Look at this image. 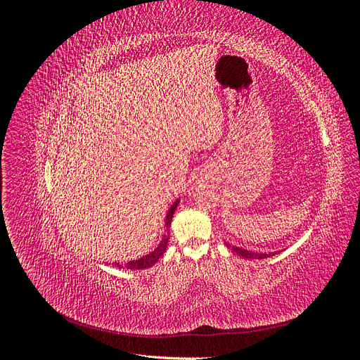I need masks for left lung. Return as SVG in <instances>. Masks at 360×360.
<instances>
[{"mask_svg": "<svg viewBox=\"0 0 360 360\" xmlns=\"http://www.w3.org/2000/svg\"><path fill=\"white\" fill-rule=\"evenodd\" d=\"M226 246H230L231 248V250L233 252H236V254H238L240 257H243V258H255V259H263V258H269V257H271V255H275L274 252H269V254H257V252H252V250H246V249H242V248H237V246H231V245H228L226 243Z\"/></svg>", "mask_w": 360, "mask_h": 360, "instance_id": "1", "label": "left lung"}]
</instances>
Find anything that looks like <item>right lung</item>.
Returning <instances> with one entry per match:
<instances>
[{"label":"right lung","mask_w":360,"mask_h":360,"mask_svg":"<svg viewBox=\"0 0 360 360\" xmlns=\"http://www.w3.org/2000/svg\"><path fill=\"white\" fill-rule=\"evenodd\" d=\"M177 204H179V201L177 202H174L172 205H171V209L168 210V214H167V230L169 228V225H171V221H172V216H174V212H176V207H177ZM168 240H169V237L168 236H165L162 238V242H160V245L153 250V252L151 254H148V255H146V257H143V258H139V259H134V261H129V263H115V267H118V269H130V270H136V269H147V267H150V266H153L156 261L163 255V252H165V249H167V245H168Z\"/></svg>","instance_id":"1"}]
</instances>
